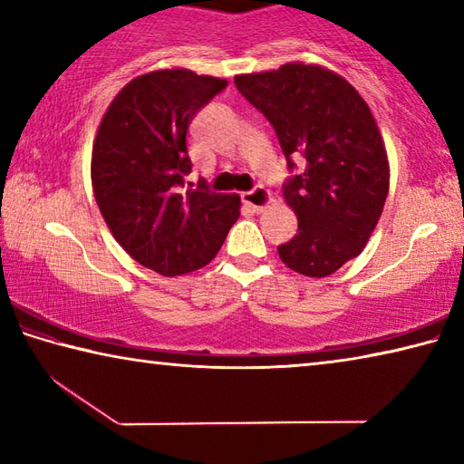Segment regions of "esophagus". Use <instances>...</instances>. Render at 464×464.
I'll use <instances>...</instances> for the list:
<instances>
[{
    "mask_svg": "<svg viewBox=\"0 0 464 464\" xmlns=\"http://www.w3.org/2000/svg\"><path fill=\"white\" fill-rule=\"evenodd\" d=\"M241 200H243V204H246V207L254 210V213H262L266 207H270V204H272V194L266 190V188L257 186V188H254V190L243 192Z\"/></svg>",
    "mask_w": 464,
    "mask_h": 464,
    "instance_id": "obj_1",
    "label": "esophagus"
}]
</instances>
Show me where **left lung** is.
<instances>
[{"instance_id":"1","label":"left lung","mask_w":464,"mask_h":464,"mask_svg":"<svg viewBox=\"0 0 464 464\" xmlns=\"http://www.w3.org/2000/svg\"><path fill=\"white\" fill-rule=\"evenodd\" d=\"M235 85L270 121L293 168L285 202L298 233L278 247L290 270L325 278L362 254L389 194V157L371 108L348 80L313 63L235 75Z\"/></svg>"}]
</instances>
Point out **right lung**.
<instances>
[{
    "instance_id": "add662e5",
    "label": "right lung",
    "mask_w": 464,
    "mask_h": 464,
    "mask_svg": "<svg viewBox=\"0 0 464 464\" xmlns=\"http://www.w3.org/2000/svg\"><path fill=\"white\" fill-rule=\"evenodd\" d=\"M227 80L155 69L110 102L92 147V188L110 233L140 266L174 278L213 262L237 221V194L184 186L186 132ZM192 186V184H190Z\"/></svg>"
}]
</instances>
